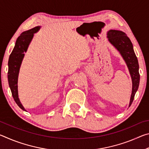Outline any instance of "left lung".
<instances>
[{"label": "left lung", "instance_id": "obj_1", "mask_svg": "<svg viewBox=\"0 0 149 149\" xmlns=\"http://www.w3.org/2000/svg\"><path fill=\"white\" fill-rule=\"evenodd\" d=\"M107 35L108 41L119 50L120 54L122 55L132 76L133 87L130 102V107L134 99L135 95L139 85L140 75L139 73V64L137 56L133 50L132 42L125 33L112 29L108 32Z\"/></svg>", "mask_w": 149, "mask_h": 149}]
</instances>
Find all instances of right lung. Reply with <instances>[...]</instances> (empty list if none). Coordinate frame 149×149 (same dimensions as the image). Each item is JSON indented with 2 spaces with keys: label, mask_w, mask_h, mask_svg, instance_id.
I'll use <instances>...</instances> for the list:
<instances>
[{
  "label": "right lung",
  "mask_w": 149,
  "mask_h": 149,
  "mask_svg": "<svg viewBox=\"0 0 149 149\" xmlns=\"http://www.w3.org/2000/svg\"><path fill=\"white\" fill-rule=\"evenodd\" d=\"M40 27L37 26L34 28L24 31L17 39L16 45L10 55L8 60V79L12 97L18 107L23 110L26 111L20 102L17 93V77H18L20 65L23 58L24 52L27 51V47L33 37L35 33L39 31Z\"/></svg>",
  "instance_id": "add662e5"
}]
</instances>
